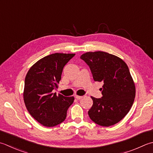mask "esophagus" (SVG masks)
Returning a JSON list of instances; mask_svg holds the SVG:
<instances>
[{
  "label": "esophagus",
  "instance_id": "1",
  "mask_svg": "<svg viewBox=\"0 0 153 153\" xmlns=\"http://www.w3.org/2000/svg\"><path fill=\"white\" fill-rule=\"evenodd\" d=\"M83 97V96H79V95H76V98L77 100H81V99H82Z\"/></svg>",
  "mask_w": 153,
  "mask_h": 153
}]
</instances>
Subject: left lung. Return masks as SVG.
Wrapping results in <instances>:
<instances>
[{
	"mask_svg": "<svg viewBox=\"0 0 153 153\" xmlns=\"http://www.w3.org/2000/svg\"><path fill=\"white\" fill-rule=\"evenodd\" d=\"M90 68L95 82H102L101 98L94 101L88 115L95 123L109 127L125 117L135 97V86L127 65L119 57L101 52H87L81 56Z\"/></svg>",
	"mask_w": 153,
	"mask_h": 153,
	"instance_id": "left-lung-1",
	"label": "left lung"
}]
</instances>
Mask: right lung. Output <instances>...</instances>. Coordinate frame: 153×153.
<instances>
[{"mask_svg":"<svg viewBox=\"0 0 153 153\" xmlns=\"http://www.w3.org/2000/svg\"><path fill=\"white\" fill-rule=\"evenodd\" d=\"M75 53H55L40 59L30 68L25 81L24 101L30 114L45 127L64 121L74 97L56 95L63 68Z\"/></svg>","mask_w":153,"mask_h":153,"instance_id":"right-lung-1","label":"right lung"}]
</instances>
